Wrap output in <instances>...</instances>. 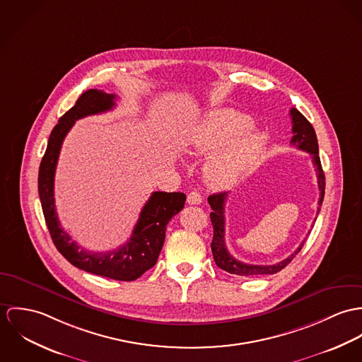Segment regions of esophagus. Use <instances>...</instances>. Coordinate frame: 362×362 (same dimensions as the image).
<instances>
[{"mask_svg": "<svg viewBox=\"0 0 362 362\" xmlns=\"http://www.w3.org/2000/svg\"><path fill=\"white\" fill-rule=\"evenodd\" d=\"M187 202H189L190 205L201 204V202H202V197H201L200 193H199V192H190V193L187 194Z\"/></svg>", "mask_w": 362, "mask_h": 362, "instance_id": "esophagus-1", "label": "esophagus"}]
</instances>
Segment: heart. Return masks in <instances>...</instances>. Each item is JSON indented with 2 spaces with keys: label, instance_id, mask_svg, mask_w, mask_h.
Wrapping results in <instances>:
<instances>
[{
  "label": "heart",
  "instance_id": "b5f03b06",
  "mask_svg": "<svg viewBox=\"0 0 362 362\" xmlns=\"http://www.w3.org/2000/svg\"><path fill=\"white\" fill-rule=\"evenodd\" d=\"M252 122L233 110H216L201 118L186 139V150L208 157L204 166L206 180L228 187L245 177L265 150V137L251 130Z\"/></svg>",
  "mask_w": 362,
  "mask_h": 362
}]
</instances>
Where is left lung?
I'll return each mask as SVG.
<instances>
[{"label":"left lung","instance_id":"1","mask_svg":"<svg viewBox=\"0 0 362 362\" xmlns=\"http://www.w3.org/2000/svg\"><path fill=\"white\" fill-rule=\"evenodd\" d=\"M290 117H291V123H293V137H291V144L296 146L298 150L307 151L313 156V163L315 166L317 170V177H318V187L321 192L320 196V206L317 214H320L321 211L322 201L325 197V173L322 170L321 160H320V150H318V139L315 134V130L313 127V124L307 121V118L296 108L290 110ZM228 197V193H219V194H212L208 197V202L212 208L211 212V222L214 226V239L211 243V250H212V255L215 259V264L232 274V275H239V276H258V275H274L276 272L281 271L286 265H288L291 262V259L300 252V250L304 245V241L298 245V248L288 255L286 259H283L281 262L275 264V265H251V264H245L241 262L239 259H236L226 248V243H225V201ZM317 221V219H315Z\"/></svg>","mask_w":362,"mask_h":362}]
</instances>
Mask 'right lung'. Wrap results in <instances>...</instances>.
Wrapping results in <instances>:
<instances>
[{
  "mask_svg": "<svg viewBox=\"0 0 362 362\" xmlns=\"http://www.w3.org/2000/svg\"><path fill=\"white\" fill-rule=\"evenodd\" d=\"M115 100V94L91 88L84 91L76 104L61 117L49 134L47 150L41 160L39 196L51 239L57 250L72 265L104 278L130 281H136L157 264L165 241L166 225L183 209L186 196L183 193L154 192L143 206L129 241L118 250L107 252L87 251L71 240V236L61 228L54 201L55 168L65 136L78 119L112 110Z\"/></svg>",
  "mask_w": 362,
  "mask_h": 362,
  "instance_id": "1",
  "label": "right lung"
}]
</instances>
